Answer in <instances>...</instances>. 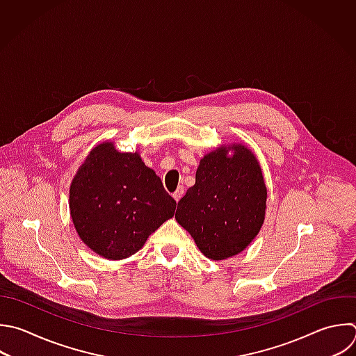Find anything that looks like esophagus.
Masks as SVG:
<instances>
[{
  "instance_id": "1",
  "label": "esophagus",
  "mask_w": 356,
  "mask_h": 356,
  "mask_svg": "<svg viewBox=\"0 0 356 356\" xmlns=\"http://www.w3.org/2000/svg\"><path fill=\"white\" fill-rule=\"evenodd\" d=\"M182 196H184V186H178V189L172 193V197L175 199V202H179Z\"/></svg>"
}]
</instances>
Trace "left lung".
Returning <instances> with one entry per match:
<instances>
[{"instance_id":"8db88e82","label":"left lung","mask_w":356,"mask_h":356,"mask_svg":"<svg viewBox=\"0 0 356 356\" xmlns=\"http://www.w3.org/2000/svg\"><path fill=\"white\" fill-rule=\"evenodd\" d=\"M267 188L253 152L242 143L204 154L196 182L178 202L175 220L211 260L241 253L257 236L266 216Z\"/></svg>"}]
</instances>
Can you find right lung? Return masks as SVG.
<instances>
[{
  "label": "right lung",
  "instance_id": "obj_1",
  "mask_svg": "<svg viewBox=\"0 0 356 356\" xmlns=\"http://www.w3.org/2000/svg\"><path fill=\"white\" fill-rule=\"evenodd\" d=\"M177 202L138 152H118L107 140L92 149L70 188V211L82 242L99 256L135 254Z\"/></svg>",
  "mask_w": 356,
  "mask_h": 356
}]
</instances>
